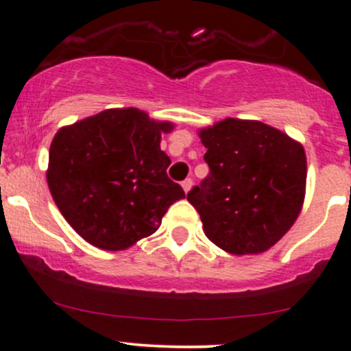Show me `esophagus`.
<instances>
[{"mask_svg":"<svg viewBox=\"0 0 351 351\" xmlns=\"http://www.w3.org/2000/svg\"><path fill=\"white\" fill-rule=\"evenodd\" d=\"M191 187H193V179H186V180H182V189L186 191V193H189Z\"/></svg>","mask_w":351,"mask_h":351,"instance_id":"1","label":"esophagus"}]
</instances>
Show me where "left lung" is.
I'll list each match as a JSON object with an SVG mask.
<instances>
[{"label":"left lung","mask_w":351,"mask_h":351,"mask_svg":"<svg viewBox=\"0 0 351 351\" xmlns=\"http://www.w3.org/2000/svg\"><path fill=\"white\" fill-rule=\"evenodd\" d=\"M209 174L187 193L204 233L233 255L269 250L294 225L306 191L304 149L262 121L201 130Z\"/></svg>","instance_id":"left-lung-1"}]
</instances>
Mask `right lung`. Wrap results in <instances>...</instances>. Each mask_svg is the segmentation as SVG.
I'll list each match as a JSON object with an SVG mask.
<instances>
[{
  "label": "right lung",
  "mask_w": 351,
  "mask_h": 351,
  "mask_svg": "<svg viewBox=\"0 0 351 351\" xmlns=\"http://www.w3.org/2000/svg\"><path fill=\"white\" fill-rule=\"evenodd\" d=\"M171 123L136 108L106 110L60 128L49 152L47 182L57 208L86 241L125 250L160 226L169 206L186 197L169 179L160 150Z\"/></svg>",
  "instance_id": "right-lung-1"
}]
</instances>
